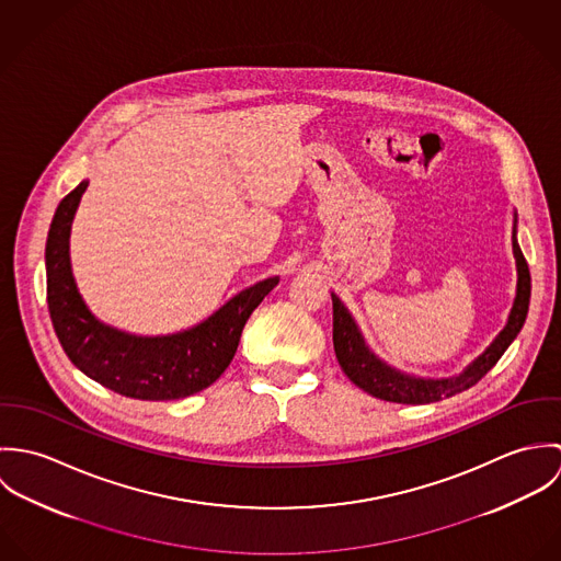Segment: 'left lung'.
I'll use <instances>...</instances> for the list:
<instances>
[{"instance_id": "left-lung-1", "label": "left lung", "mask_w": 561, "mask_h": 561, "mask_svg": "<svg viewBox=\"0 0 561 561\" xmlns=\"http://www.w3.org/2000/svg\"><path fill=\"white\" fill-rule=\"evenodd\" d=\"M512 248L516 256L518 283H516V298H514V307L510 311L507 323L499 332V336L485 347V352L478 356L460 376H454V378H440V380L414 378V376L401 374L396 367L380 360L367 347L356 321L352 320L345 305L334 294H330L332 296V343H334V354L343 374L365 393L378 400L396 401V403H432V401L458 396L471 389L473 385H478L481 378L496 365V360L503 356L510 343L516 339L529 311L531 276H529V265L523 256V250L516 241V218H514Z\"/></svg>"}]
</instances>
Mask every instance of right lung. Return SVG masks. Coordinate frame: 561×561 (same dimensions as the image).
I'll return each instance as SVG.
<instances>
[{
    "instance_id": "obj_1",
    "label": "right lung",
    "mask_w": 561,
    "mask_h": 561,
    "mask_svg": "<svg viewBox=\"0 0 561 561\" xmlns=\"http://www.w3.org/2000/svg\"><path fill=\"white\" fill-rule=\"evenodd\" d=\"M85 187L81 181L60 201L45 248L47 305L62 350L88 378L125 398L179 400L207 389L231 365L245 321L278 276L243 289L211 318L176 334L136 336L105 325L83 305L69 259L71 222Z\"/></svg>"
}]
</instances>
